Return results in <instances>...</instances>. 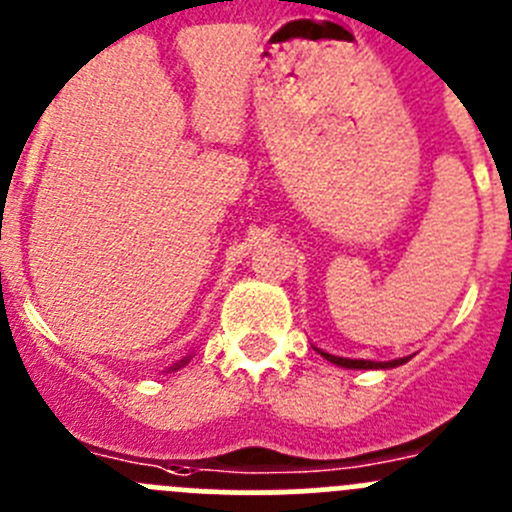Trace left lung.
<instances>
[{
	"instance_id": "left-lung-1",
	"label": "left lung",
	"mask_w": 512,
	"mask_h": 512,
	"mask_svg": "<svg viewBox=\"0 0 512 512\" xmlns=\"http://www.w3.org/2000/svg\"><path fill=\"white\" fill-rule=\"evenodd\" d=\"M322 358L330 360V363L340 365V368H396V365L406 363V358L388 360V363H375V360H353V358H340V355H330L325 350H320Z\"/></svg>"
}]
</instances>
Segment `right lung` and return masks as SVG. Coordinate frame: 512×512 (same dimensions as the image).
I'll return each mask as SVG.
<instances>
[{"instance_id": "right-lung-1", "label": "right lung", "mask_w": 512, "mask_h": 512, "mask_svg": "<svg viewBox=\"0 0 512 512\" xmlns=\"http://www.w3.org/2000/svg\"><path fill=\"white\" fill-rule=\"evenodd\" d=\"M185 363H187V360H182V363H177V365H175V370H177V368H182V365H185Z\"/></svg>"}]
</instances>
